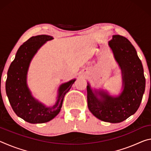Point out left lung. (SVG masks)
<instances>
[{
    "label": "left lung",
    "instance_id": "obj_1",
    "mask_svg": "<svg viewBox=\"0 0 151 151\" xmlns=\"http://www.w3.org/2000/svg\"><path fill=\"white\" fill-rule=\"evenodd\" d=\"M109 46L121 70L122 92L112 96L103 89H93L87 83L89 111L97 119L119 123L137 112L145 90L142 65L131 42L121 35H113Z\"/></svg>",
    "mask_w": 151,
    "mask_h": 151
}]
</instances>
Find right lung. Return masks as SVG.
Returning <instances> with one entry per match:
<instances>
[{
    "label": "right lung",
    "mask_w": 151,
    "mask_h": 151,
    "mask_svg": "<svg viewBox=\"0 0 151 151\" xmlns=\"http://www.w3.org/2000/svg\"><path fill=\"white\" fill-rule=\"evenodd\" d=\"M52 39V37L45 35L30 37L18 49L7 73L6 93L12 109L18 116L32 124L44 123L54 119L60 111L65 94L76 81L74 78L60 85L53 106H46L32 96L27 85L30 62L39 48Z\"/></svg>",
    "instance_id": "1"
}]
</instances>
